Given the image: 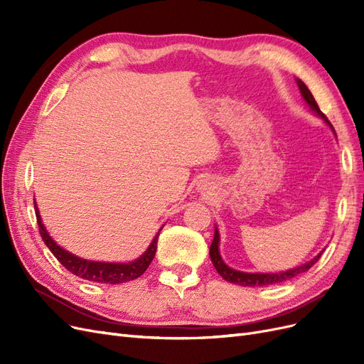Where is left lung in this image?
Segmentation results:
<instances>
[{"label": "left lung", "mask_w": 364, "mask_h": 364, "mask_svg": "<svg viewBox=\"0 0 364 364\" xmlns=\"http://www.w3.org/2000/svg\"><path fill=\"white\" fill-rule=\"evenodd\" d=\"M296 82H297V86H299L304 100L308 105H310V107L313 109V111L318 117H322L326 121V123L329 124V127L334 129L333 124L329 123L328 118L325 117V114L321 111V107H318V105L316 103L314 97L310 92V90H308V87H306V85L302 80H299V79H297ZM218 240H220L218 230H215V235H214V240H213V243H211V247H209V257H211V261L214 264L215 270L218 272L220 277H222L223 279H226L228 282L243 285V287H262V285H273V284L293 279L294 277H297V274H301L304 272L310 270L314 266V264L318 261V258H321L322 253H323V250H322L310 262H306V264H304V266H301V267H296V269H291V270H287V272H281V273H245V272H238V270L230 269L223 262L222 257H220V253H218Z\"/></svg>", "instance_id": "left-lung-1"}]
</instances>
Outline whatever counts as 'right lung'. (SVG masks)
Returning a JSON list of instances; mask_svg holds the SVG:
<instances>
[{
    "instance_id": "right-lung-1",
    "label": "right lung",
    "mask_w": 364,
    "mask_h": 364,
    "mask_svg": "<svg viewBox=\"0 0 364 364\" xmlns=\"http://www.w3.org/2000/svg\"><path fill=\"white\" fill-rule=\"evenodd\" d=\"M36 209V218H38V226H39V234L43 240V243L47 245V247L51 250L54 257L58 258V261L62 264V266L70 270L73 274L87 281L92 282H103V284H121V282H127V281H134L139 278L142 273L147 270L150 266V262L155 258L156 253V245H158V235L153 238L150 247L144 252V255H141L138 259L134 262H127V264H115V262H97V261H86L79 257L73 255V253L63 250L60 246H58L48 232L43 228L39 211L35 205Z\"/></svg>"
}]
</instances>
